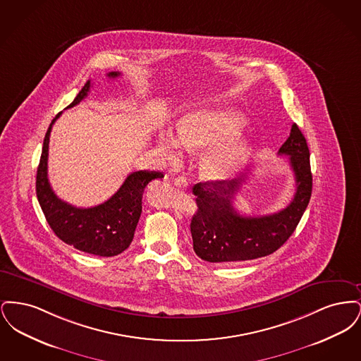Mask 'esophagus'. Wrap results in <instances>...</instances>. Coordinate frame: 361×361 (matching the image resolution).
I'll list each match as a JSON object with an SVG mask.
<instances>
[{"label":"esophagus","instance_id":"34e87169","mask_svg":"<svg viewBox=\"0 0 361 361\" xmlns=\"http://www.w3.org/2000/svg\"><path fill=\"white\" fill-rule=\"evenodd\" d=\"M174 185L178 187V188H187L188 183L184 177H177V178H174Z\"/></svg>","mask_w":361,"mask_h":361}]
</instances>
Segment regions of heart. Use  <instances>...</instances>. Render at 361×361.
Instances as JSON below:
<instances>
[{
  "instance_id": "b5f03b06",
  "label": "heart",
  "mask_w": 361,
  "mask_h": 361,
  "mask_svg": "<svg viewBox=\"0 0 361 361\" xmlns=\"http://www.w3.org/2000/svg\"><path fill=\"white\" fill-rule=\"evenodd\" d=\"M245 126V118L233 109L206 108L189 112L177 124V139L162 134L157 150L169 164L181 159L184 149L200 153L199 172L211 183H222L235 176L246 165L250 142L237 137Z\"/></svg>"
}]
</instances>
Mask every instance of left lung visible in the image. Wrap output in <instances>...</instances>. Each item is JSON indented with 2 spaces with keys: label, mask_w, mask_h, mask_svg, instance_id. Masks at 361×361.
<instances>
[{
  "label": "left lung",
  "mask_w": 361,
  "mask_h": 361,
  "mask_svg": "<svg viewBox=\"0 0 361 361\" xmlns=\"http://www.w3.org/2000/svg\"><path fill=\"white\" fill-rule=\"evenodd\" d=\"M279 155L288 157L296 190L291 203L275 214L245 216L235 211L233 202L245 178L206 181L193 187L197 209L190 221V234L199 257L218 264L265 257L291 237L312 190L309 146L296 124H292L291 134Z\"/></svg>",
  "instance_id": "left-lung-1"
}]
</instances>
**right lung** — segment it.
I'll list each match as a JSON object with an SVG mask.
<instances>
[{"mask_svg":"<svg viewBox=\"0 0 361 361\" xmlns=\"http://www.w3.org/2000/svg\"><path fill=\"white\" fill-rule=\"evenodd\" d=\"M116 78L121 73L112 71L106 74ZM87 81L80 90L74 102L68 108L82 102L90 90ZM59 112L46 133L40 162L36 173V196L47 224L59 240H63L77 250L100 257H112L124 252L134 238L140 214L142 196L146 185L155 178H162L161 172L139 171L131 173L119 190L99 206L90 208L74 207L61 200L52 190L47 176L49 142L52 124L61 116Z\"/></svg>","mask_w":361,"mask_h":361,"instance_id":"1","label":"right lung"}]
</instances>
